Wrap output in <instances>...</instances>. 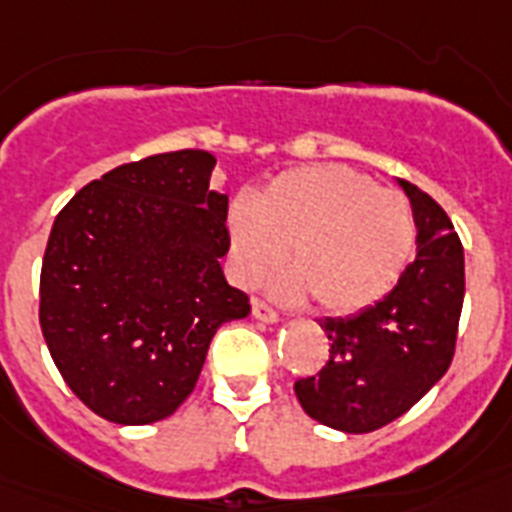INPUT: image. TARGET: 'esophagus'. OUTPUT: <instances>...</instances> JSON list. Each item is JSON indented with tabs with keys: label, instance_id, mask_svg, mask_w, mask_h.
Here are the masks:
<instances>
[{
	"label": "esophagus",
	"instance_id": "34e87169",
	"mask_svg": "<svg viewBox=\"0 0 512 512\" xmlns=\"http://www.w3.org/2000/svg\"><path fill=\"white\" fill-rule=\"evenodd\" d=\"M253 318L261 320V323H279V312L271 310L266 302L253 300Z\"/></svg>",
	"mask_w": 512,
	"mask_h": 512
}]
</instances>
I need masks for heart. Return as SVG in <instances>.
<instances>
[{
	"label": "heart",
	"instance_id": "1",
	"mask_svg": "<svg viewBox=\"0 0 512 512\" xmlns=\"http://www.w3.org/2000/svg\"><path fill=\"white\" fill-rule=\"evenodd\" d=\"M225 225L238 282L256 284L292 246L295 266L271 279L269 292L284 302L318 297L333 315L366 310L390 295L418 246L410 202L338 164L274 176L259 200L230 202Z\"/></svg>",
	"mask_w": 512,
	"mask_h": 512
}]
</instances>
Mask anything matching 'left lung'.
Returning <instances> with one entry per match:
<instances>
[{"mask_svg":"<svg viewBox=\"0 0 512 512\" xmlns=\"http://www.w3.org/2000/svg\"><path fill=\"white\" fill-rule=\"evenodd\" d=\"M418 223V253L377 305L325 318L330 354L295 395L312 420L343 433H369L408 413L454 359L464 305V248L433 197L397 179Z\"/></svg>","mask_w":512,"mask_h":512,"instance_id":"obj_1","label":"left lung"}]
</instances>
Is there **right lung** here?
I'll return each instance as SVG.
<instances>
[{
    "instance_id": "add662e5",
    "label": "right lung",
    "mask_w": 512,
    "mask_h": 512,
    "mask_svg": "<svg viewBox=\"0 0 512 512\" xmlns=\"http://www.w3.org/2000/svg\"><path fill=\"white\" fill-rule=\"evenodd\" d=\"M197 148L122 164L58 212L40 271V328L58 372L99 418L148 425L200 379L217 328L251 312L230 287L228 194Z\"/></svg>"
}]
</instances>
